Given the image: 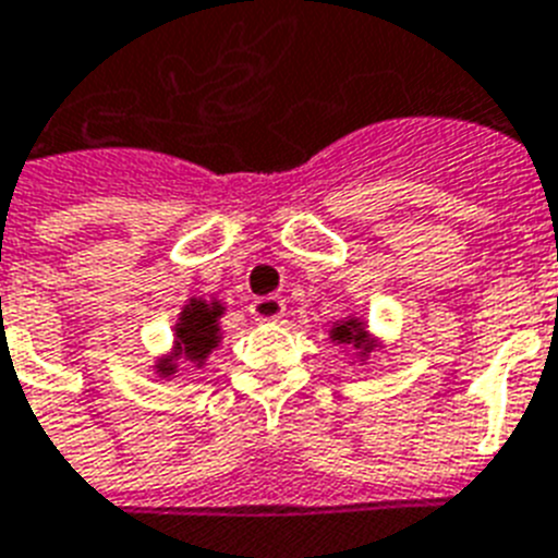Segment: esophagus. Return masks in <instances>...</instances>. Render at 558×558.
Here are the masks:
<instances>
[{"instance_id":"1","label":"esophagus","mask_w":558,"mask_h":558,"mask_svg":"<svg viewBox=\"0 0 558 558\" xmlns=\"http://www.w3.org/2000/svg\"><path fill=\"white\" fill-rule=\"evenodd\" d=\"M251 316L256 322H276L284 316V302L279 296H262L251 302Z\"/></svg>"}]
</instances>
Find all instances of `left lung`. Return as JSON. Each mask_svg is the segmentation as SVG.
I'll return each instance as SVG.
<instances>
[{"mask_svg":"<svg viewBox=\"0 0 558 558\" xmlns=\"http://www.w3.org/2000/svg\"><path fill=\"white\" fill-rule=\"evenodd\" d=\"M330 342L339 344V348H351L359 356V362H367V356L381 348L379 339H373V336L367 333V325L359 319V316H348V319L333 322V328H330Z\"/></svg>","mask_w":558,"mask_h":558,"instance_id":"left-lung-1","label":"left lung"}]
</instances>
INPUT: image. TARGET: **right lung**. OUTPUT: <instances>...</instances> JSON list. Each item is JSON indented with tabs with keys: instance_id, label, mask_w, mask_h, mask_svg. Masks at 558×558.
Segmentation results:
<instances>
[{
	"instance_id": "obj_1",
	"label": "right lung",
	"mask_w": 558,
	"mask_h": 558,
	"mask_svg": "<svg viewBox=\"0 0 558 558\" xmlns=\"http://www.w3.org/2000/svg\"><path fill=\"white\" fill-rule=\"evenodd\" d=\"M222 313L225 305L219 299L193 296L173 328V351L156 362V373L170 379L179 371V359L191 362L193 367L205 365V359L222 342Z\"/></svg>"
}]
</instances>
